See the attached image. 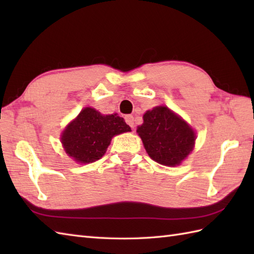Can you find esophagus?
<instances>
[{
    "instance_id": "esophagus-1",
    "label": "esophagus",
    "mask_w": 254,
    "mask_h": 254,
    "mask_svg": "<svg viewBox=\"0 0 254 254\" xmlns=\"http://www.w3.org/2000/svg\"><path fill=\"white\" fill-rule=\"evenodd\" d=\"M124 120L131 127H134V117L132 115H127L124 117Z\"/></svg>"
}]
</instances>
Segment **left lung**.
Segmentation results:
<instances>
[{"label": "left lung", "mask_w": 254, "mask_h": 254, "mask_svg": "<svg viewBox=\"0 0 254 254\" xmlns=\"http://www.w3.org/2000/svg\"><path fill=\"white\" fill-rule=\"evenodd\" d=\"M138 127L149 157L165 166H177L192 152L195 133L169 108L159 106L145 113Z\"/></svg>", "instance_id": "1"}]
</instances>
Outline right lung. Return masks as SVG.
<instances>
[{"instance_id": "1", "label": "right lung", "mask_w": 254, "mask_h": 254, "mask_svg": "<svg viewBox=\"0 0 254 254\" xmlns=\"http://www.w3.org/2000/svg\"><path fill=\"white\" fill-rule=\"evenodd\" d=\"M130 131L131 127L121 117L102 116L87 107L68 124L61 141L68 156L77 163L88 164L102 157L113 136Z\"/></svg>"}]
</instances>
